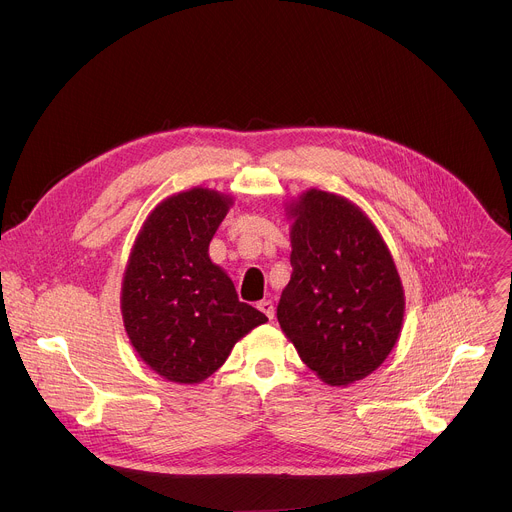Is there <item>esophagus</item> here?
I'll use <instances>...</instances> for the list:
<instances>
[{"instance_id": "34e87169", "label": "esophagus", "mask_w": 512, "mask_h": 512, "mask_svg": "<svg viewBox=\"0 0 512 512\" xmlns=\"http://www.w3.org/2000/svg\"><path fill=\"white\" fill-rule=\"evenodd\" d=\"M269 320H273V316H275V308H273V302L271 300H263V302H259V306H257Z\"/></svg>"}]
</instances>
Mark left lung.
<instances>
[{
    "mask_svg": "<svg viewBox=\"0 0 512 512\" xmlns=\"http://www.w3.org/2000/svg\"><path fill=\"white\" fill-rule=\"evenodd\" d=\"M291 279L277 320L306 367L346 387L377 371L403 324L405 298L395 261L356 204L308 190L287 208Z\"/></svg>",
    "mask_w": 512,
    "mask_h": 512,
    "instance_id": "left-lung-1",
    "label": "left lung"
}]
</instances>
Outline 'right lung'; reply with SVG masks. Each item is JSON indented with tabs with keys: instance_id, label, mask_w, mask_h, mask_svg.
I'll return each instance as SVG.
<instances>
[{
	"instance_id": "right-lung-1",
	"label": "right lung",
	"mask_w": 512,
	"mask_h": 512,
	"mask_svg": "<svg viewBox=\"0 0 512 512\" xmlns=\"http://www.w3.org/2000/svg\"><path fill=\"white\" fill-rule=\"evenodd\" d=\"M233 198L192 188L162 200L131 249L123 285L125 332L152 371L194 385L223 367L237 340L267 316L239 302L208 245Z\"/></svg>"
}]
</instances>
